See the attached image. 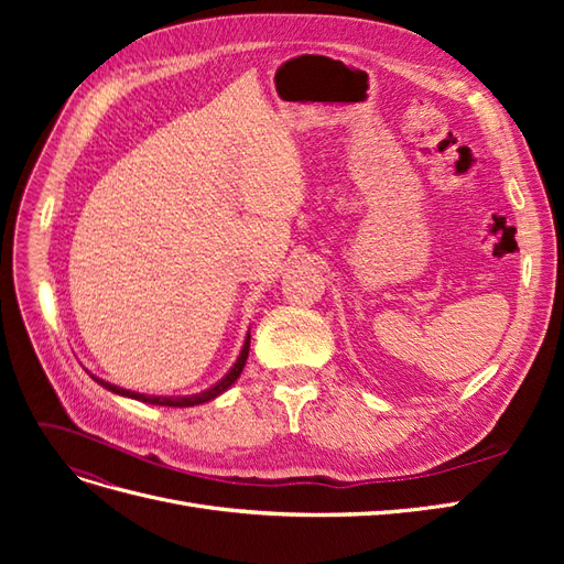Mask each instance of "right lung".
<instances>
[{
	"label": "right lung",
	"instance_id": "obj_1",
	"mask_svg": "<svg viewBox=\"0 0 564 564\" xmlns=\"http://www.w3.org/2000/svg\"><path fill=\"white\" fill-rule=\"evenodd\" d=\"M249 344H251V334L247 332L242 350H240V355H237V360H235V365L228 369L226 377L218 379L214 386L195 392V395H145V392H135V390L119 388V386H115V383H110V381H106V379L96 377V373H91V371H89V377H91L98 386H104L106 390L115 392V395H122V398H129V400H139V402H148V404H160V406H197V404L216 400L218 395H224V392H226L237 379H240V373H242V369H245V365H247V357H249Z\"/></svg>",
	"mask_w": 564,
	"mask_h": 564
}]
</instances>
